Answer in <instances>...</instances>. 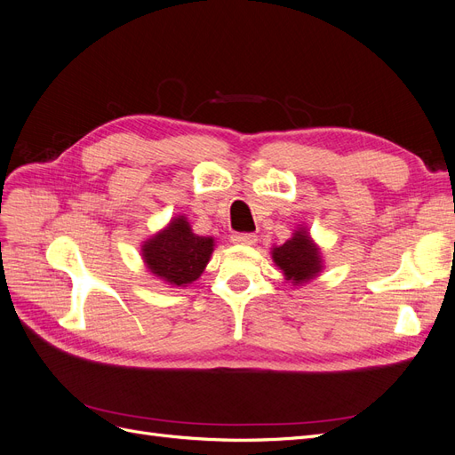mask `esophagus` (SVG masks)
Here are the masks:
<instances>
[{
  "label": "esophagus",
  "instance_id": "34e87169",
  "mask_svg": "<svg viewBox=\"0 0 455 455\" xmlns=\"http://www.w3.org/2000/svg\"><path fill=\"white\" fill-rule=\"evenodd\" d=\"M231 241L235 244H244V246H251L258 241V237L254 233H235V235H231Z\"/></svg>",
  "mask_w": 455,
  "mask_h": 455
}]
</instances>
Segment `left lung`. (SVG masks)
<instances>
[{"label":"left lung","mask_w":455,"mask_h":455,"mask_svg":"<svg viewBox=\"0 0 455 455\" xmlns=\"http://www.w3.org/2000/svg\"><path fill=\"white\" fill-rule=\"evenodd\" d=\"M271 258L283 271L284 281L301 286L319 277L323 271V252L313 241L306 226L294 229L292 237L283 244H273Z\"/></svg>","instance_id":"obj_1"}]
</instances>
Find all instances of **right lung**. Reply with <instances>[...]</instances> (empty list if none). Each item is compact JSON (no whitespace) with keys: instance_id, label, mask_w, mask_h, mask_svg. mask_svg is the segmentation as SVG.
I'll return each instance as SVG.
<instances>
[{"instance_id":"obj_1","label":"right lung","mask_w":455,"mask_h":455,"mask_svg":"<svg viewBox=\"0 0 455 455\" xmlns=\"http://www.w3.org/2000/svg\"><path fill=\"white\" fill-rule=\"evenodd\" d=\"M212 252L214 239L194 233L184 214L171 218L140 249L148 271L171 286H188L197 281Z\"/></svg>"}]
</instances>
